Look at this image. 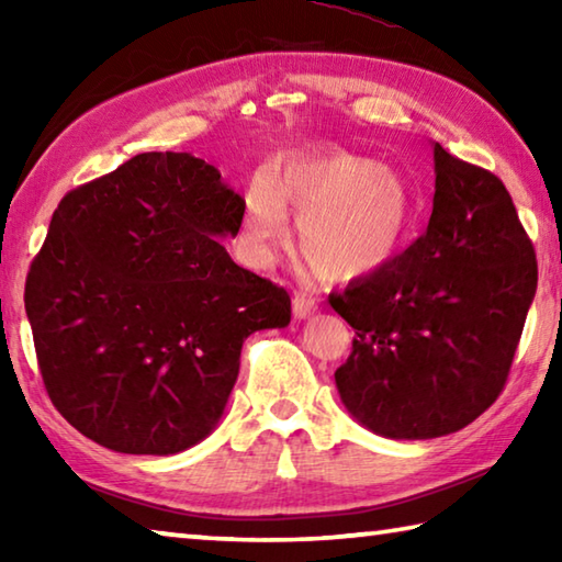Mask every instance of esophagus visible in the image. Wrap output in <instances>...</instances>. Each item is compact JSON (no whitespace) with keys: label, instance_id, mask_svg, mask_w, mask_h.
Masks as SVG:
<instances>
[{"label":"esophagus","instance_id":"34e87169","mask_svg":"<svg viewBox=\"0 0 562 562\" xmlns=\"http://www.w3.org/2000/svg\"><path fill=\"white\" fill-rule=\"evenodd\" d=\"M317 312V302L312 300V297H307V294L304 292H294V297H292V315H294V319H307V317H312Z\"/></svg>","mask_w":562,"mask_h":562}]
</instances>
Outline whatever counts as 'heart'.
<instances>
[{"instance_id": "obj_1", "label": "heart", "mask_w": 562, "mask_h": 562, "mask_svg": "<svg viewBox=\"0 0 562 562\" xmlns=\"http://www.w3.org/2000/svg\"><path fill=\"white\" fill-rule=\"evenodd\" d=\"M331 282L372 278L396 258L416 221L412 190L392 168L351 150L294 156L278 170L255 173L243 195L240 250L268 268L290 240Z\"/></svg>"}]
</instances>
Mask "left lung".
Listing matches in <instances>:
<instances>
[{
  "label": "left lung",
  "instance_id": "1",
  "mask_svg": "<svg viewBox=\"0 0 562 562\" xmlns=\"http://www.w3.org/2000/svg\"><path fill=\"white\" fill-rule=\"evenodd\" d=\"M429 227L372 278L331 292L355 329L341 404L386 439H436L496 402L538 288L506 186L434 144Z\"/></svg>",
  "mask_w": 562,
  "mask_h": 562
}]
</instances>
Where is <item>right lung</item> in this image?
Segmentation results:
<instances>
[{
	"mask_svg": "<svg viewBox=\"0 0 562 562\" xmlns=\"http://www.w3.org/2000/svg\"><path fill=\"white\" fill-rule=\"evenodd\" d=\"M243 198L190 154H138L61 198L24 288L52 404L119 453L170 456L225 412L243 341L290 325V294L223 237Z\"/></svg>",
	"mask_w": 562,
	"mask_h": 562,
	"instance_id": "1",
	"label": "right lung"
}]
</instances>
